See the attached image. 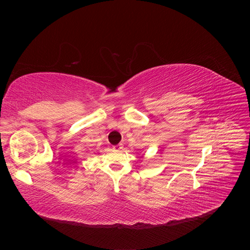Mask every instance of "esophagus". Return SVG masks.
I'll return each instance as SVG.
<instances>
[{"label": "esophagus", "instance_id": "34e87169", "mask_svg": "<svg viewBox=\"0 0 250 250\" xmlns=\"http://www.w3.org/2000/svg\"><path fill=\"white\" fill-rule=\"evenodd\" d=\"M113 149L117 150V151H121V150L123 149V144H118V145L113 146Z\"/></svg>", "mask_w": 250, "mask_h": 250}]
</instances>
